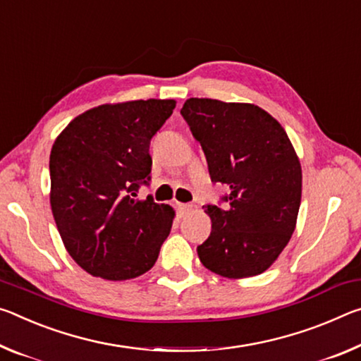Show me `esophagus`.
<instances>
[{
  "instance_id": "obj_1",
  "label": "esophagus",
  "mask_w": 361,
  "mask_h": 361,
  "mask_svg": "<svg viewBox=\"0 0 361 361\" xmlns=\"http://www.w3.org/2000/svg\"><path fill=\"white\" fill-rule=\"evenodd\" d=\"M177 209H179L180 212H188L193 209L192 204H184V203H177Z\"/></svg>"
}]
</instances>
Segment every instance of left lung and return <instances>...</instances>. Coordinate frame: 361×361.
<instances>
[{
	"mask_svg": "<svg viewBox=\"0 0 361 361\" xmlns=\"http://www.w3.org/2000/svg\"><path fill=\"white\" fill-rule=\"evenodd\" d=\"M180 114L202 144L211 180L230 190L224 208L204 206L212 226L197 247L200 261L226 279L262 274L296 228L302 169L291 140L254 104L192 97Z\"/></svg>",
	"mask_w": 361,
	"mask_h": 361,
	"instance_id": "8db88e82",
	"label": "left lung"
}]
</instances>
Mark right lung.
<instances>
[{"mask_svg": "<svg viewBox=\"0 0 361 361\" xmlns=\"http://www.w3.org/2000/svg\"><path fill=\"white\" fill-rule=\"evenodd\" d=\"M174 107L173 99L99 105L52 145V216L65 250L92 276L131 280L157 262L176 212L135 197L150 180V140Z\"/></svg>", "mask_w": 361, "mask_h": 361, "instance_id": "obj_1", "label": "right lung"}]
</instances>
